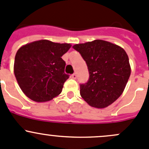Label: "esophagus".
Here are the masks:
<instances>
[{
	"label": "esophagus",
	"mask_w": 149,
	"mask_h": 149,
	"mask_svg": "<svg viewBox=\"0 0 149 149\" xmlns=\"http://www.w3.org/2000/svg\"><path fill=\"white\" fill-rule=\"evenodd\" d=\"M72 79H74V80H75V79L77 78V74H76L75 73L72 74Z\"/></svg>",
	"instance_id": "34e87169"
}]
</instances>
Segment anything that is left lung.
<instances>
[{
  "label": "left lung",
  "mask_w": 149,
  "mask_h": 149,
  "mask_svg": "<svg viewBox=\"0 0 149 149\" xmlns=\"http://www.w3.org/2000/svg\"><path fill=\"white\" fill-rule=\"evenodd\" d=\"M72 47L80 52L88 69V80L80 84L83 100L97 108H104L114 102L124 91L131 74L125 50L100 39Z\"/></svg>",
  "instance_id": "obj_1"
}]
</instances>
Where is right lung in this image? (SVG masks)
<instances>
[{
    "label": "right lung",
    "instance_id": "right-lung-1",
    "mask_svg": "<svg viewBox=\"0 0 149 149\" xmlns=\"http://www.w3.org/2000/svg\"><path fill=\"white\" fill-rule=\"evenodd\" d=\"M69 44L39 40L27 44L17 50L14 72L21 90L38 102L49 101L62 91L69 77L64 72L66 63L61 58Z\"/></svg>",
    "mask_w": 149,
    "mask_h": 149
}]
</instances>
